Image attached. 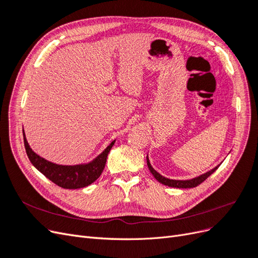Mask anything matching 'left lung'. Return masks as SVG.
Here are the masks:
<instances>
[{
	"mask_svg": "<svg viewBox=\"0 0 258 258\" xmlns=\"http://www.w3.org/2000/svg\"><path fill=\"white\" fill-rule=\"evenodd\" d=\"M146 160H147V166H148V169H150V171L152 172V174L154 175V177L157 179L158 182H160L161 184L163 185H167V186H170V187H175V188H192V187H196L198 185H200L202 182L206 181V179L215 172V170L220 167L217 166L215 167L214 169H212L211 171H209V172L202 174L198 177H195L192 179H187V181H176V179H170V178H166L161 176L158 172H156V171L152 168L150 161H148V158L146 157Z\"/></svg>",
	"mask_w": 258,
	"mask_h": 258,
	"instance_id": "8db88e82",
	"label": "left lung"
}]
</instances>
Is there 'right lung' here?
<instances>
[{"label": "right lung", "instance_id": "obj_1", "mask_svg": "<svg viewBox=\"0 0 258 258\" xmlns=\"http://www.w3.org/2000/svg\"><path fill=\"white\" fill-rule=\"evenodd\" d=\"M23 142H25L27 155L32 165L46 177L49 178L52 183L66 189L82 188V187L88 186L98 179L101 173L103 172L107 155L115 143V141H113L102 154L88 165L60 166L45 160L36 155L31 150L25 135H23Z\"/></svg>", "mask_w": 258, "mask_h": 258}]
</instances>
